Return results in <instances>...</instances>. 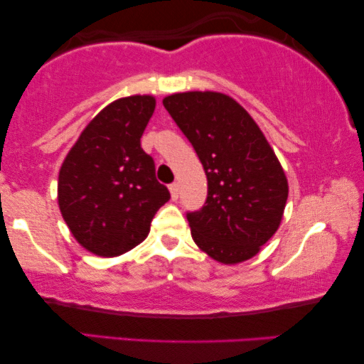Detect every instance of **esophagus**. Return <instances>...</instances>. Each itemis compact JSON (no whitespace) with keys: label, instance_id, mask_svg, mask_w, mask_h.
<instances>
[{"label":"esophagus","instance_id":"1","mask_svg":"<svg viewBox=\"0 0 364 364\" xmlns=\"http://www.w3.org/2000/svg\"><path fill=\"white\" fill-rule=\"evenodd\" d=\"M178 183L177 182H173V183H171V186H168V191H171V196H172V200H177L178 198Z\"/></svg>","mask_w":364,"mask_h":364}]
</instances>
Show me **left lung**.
<instances>
[{"instance_id":"1","label":"left lung","mask_w":364,"mask_h":364,"mask_svg":"<svg viewBox=\"0 0 364 364\" xmlns=\"http://www.w3.org/2000/svg\"><path fill=\"white\" fill-rule=\"evenodd\" d=\"M164 107L192 144L207 176L200 210L187 212L193 242L233 265L257 255L280 225L288 182L265 136L237 101L220 92H181Z\"/></svg>"}]
</instances>
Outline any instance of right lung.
<instances>
[{
    "instance_id": "right-lung-1",
    "label": "right lung",
    "mask_w": 364,
    "mask_h": 364,
    "mask_svg": "<svg viewBox=\"0 0 364 364\" xmlns=\"http://www.w3.org/2000/svg\"><path fill=\"white\" fill-rule=\"evenodd\" d=\"M156 109L152 96L122 97L104 107L64 159L58 202L74 238L99 257H117L149 235L171 198L156 178L141 137Z\"/></svg>"
}]
</instances>
